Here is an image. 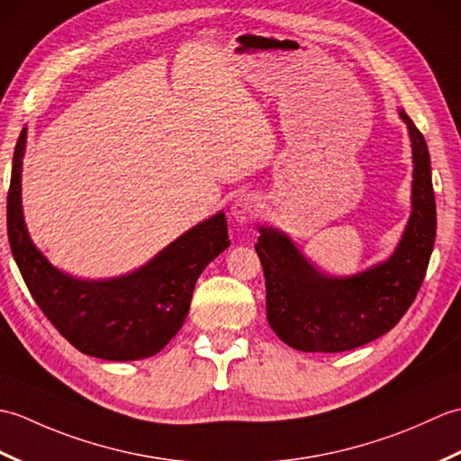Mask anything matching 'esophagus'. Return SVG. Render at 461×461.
I'll return each instance as SVG.
<instances>
[{
	"label": "esophagus",
	"instance_id": "obj_1",
	"mask_svg": "<svg viewBox=\"0 0 461 461\" xmlns=\"http://www.w3.org/2000/svg\"><path fill=\"white\" fill-rule=\"evenodd\" d=\"M231 215L238 223H249L258 218L259 213V200L253 194H240L231 202Z\"/></svg>",
	"mask_w": 461,
	"mask_h": 461
}]
</instances>
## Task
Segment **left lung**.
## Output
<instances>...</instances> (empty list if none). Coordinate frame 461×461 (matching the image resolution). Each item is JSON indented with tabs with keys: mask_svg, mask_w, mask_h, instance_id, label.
Listing matches in <instances>:
<instances>
[{
	"mask_svg": "<svg viewBox=\"0 0 461 461\" xmlns=\"http://www.w3.org/2000/svg\"><path fill=\"white\" fill-rule=\"evenodd\" d=\"M412 140V213L386 261L357 276L319 271L285 233L261 225L256 251L267 293V321L285 345L342 352L384 335L404 317L422 285L436 241V198L422 132L400 111Z\"/></svg>",
	"mask_w": 461,
	"mask_h": 461,
	"instance_id": "1",
	"label": "left lung"
}]
</instances>
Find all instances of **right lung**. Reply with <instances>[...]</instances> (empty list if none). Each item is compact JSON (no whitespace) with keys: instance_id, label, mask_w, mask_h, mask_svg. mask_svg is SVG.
I'll return each instance as SVG.
<instances>
[{"instance_id":"obj_1","label":"right lung","mask_w":461,"mask_h":461,"mask_svg":"<svg viewBox=\"0 0 461 461\" xmlns=\"http://www.w3.org/2000/svg\"><path fill=\"white\" fill-rule=\"evenodd\" d=\"M27 126L19 134L7 192V238L35 303L71 345L104 360H139L160 352L184 325L194 285L230 248L223 212L194 225L146 266L111 279H79L53 267L29 238L22 208Z\"/></svg>"}]
</instances>
